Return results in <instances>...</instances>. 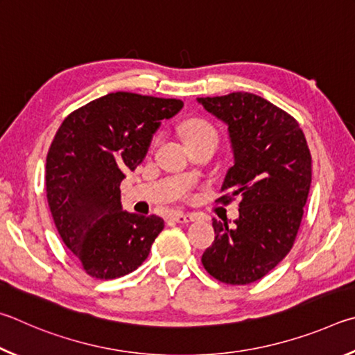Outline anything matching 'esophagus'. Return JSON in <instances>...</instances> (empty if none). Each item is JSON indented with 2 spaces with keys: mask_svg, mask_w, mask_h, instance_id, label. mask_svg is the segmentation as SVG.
<instances>
[{
  "mask_svg": "<svg viewBox=\"0 0 355 355\" xmlns=\"http://www.w3.org/2000/svg\"><path fill=\"white\" fill-rule=\"evenodd\" d=\"M173 220L176 221V223H181V225H187V223L196 220V215H195V214H182V212H178V214L173 215Z\"/></svg>",
  "mask_w": 355,
  "mask_h": 355,
  "instance_id": "34e87169",
  "label": "esophagus"
}]
</instances>
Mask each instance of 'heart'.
Instances as JSON below:
<instances>
[{
	"label": "heart",
	"mask_w": 355,
	"mask_h": 355,
	"mask_svg": "<svg viewBox=\"0 0 355 355\" xmlns=\"http://www.w3.org/2000/svg\"><path fill=\"white\" fill-rule=\"evenodd\" d=\"M182 132L185 137V141L191 139H198V137H215L216 132L212 124H209L204 120H190L182 126Z\"/></svg>",
	"instance_id": "b5f03b06"
}]
</instances>
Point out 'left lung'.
<instances>
[{
	"mask_svg": "<svg viewBox=\"0 0 355 355\" xmlns=\"http://www.w3.org/2000/svg\"><path fill=\"white\" fill-rule=\"evenodd\" d=\"M227 126L234 154L221 185L240 196L235 227L214 220L215 240L201 262L220 282H256L290 252L312 182V155L293 116L248 92L198 98ZM227 202V196L221 198Z\"/></svg>",
	"mask_w": 355,
	"mask_h": 355,
	"instance_id": "1",
	"label": "left lung"
}]
</instances>
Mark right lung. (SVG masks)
I'll return each mask as SVG.
<instances>
[{
	"instance_id": "right-lung-1",
	"label": "right lung",
	"mask_w": 355,
	"mask_h": 355,
	"mask_svg": "<svg viewBox=\"0 0 355 355\" xmlns=\"http://www.w3.org/2000/svg\"><path fill=\"white\" fill-rule=\"evenodd\" d=\"M181 99L116 92L74 110L46 155V198L60 239L96 279L129 275L164 229L159 216L123 210L120 184L139 166L162 120Z\"/></svg>"
}]
</instances>
